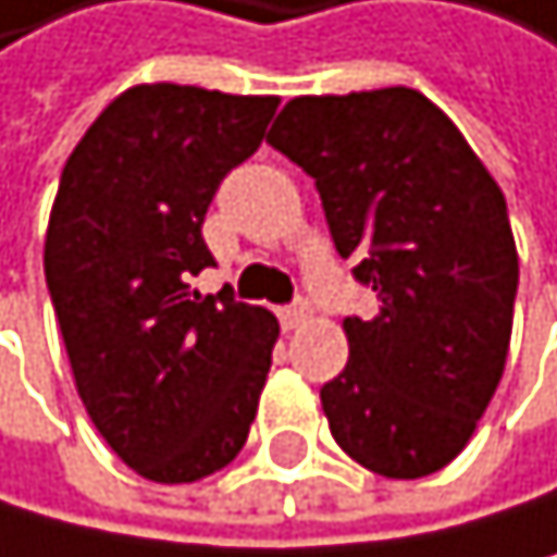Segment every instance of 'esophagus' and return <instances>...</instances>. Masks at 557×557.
<instances>
[{
    "label": "esophagus",
    "instance_id": "34e87169",
    "mask_svg": "<svg viewBox=\"0 0 557 557\" xmlns=\"http://www.w3.org/2000/svg\"><path fill=\"white\" fill-rule=\"evenodd\" d=\"M308 319H311V308H308L305 301L290 305V308H281V325L287 329V333H294V329H301Z\"/></svg>",
    "mask_w": 557,
    "mask_h": 557
}]
</instances>
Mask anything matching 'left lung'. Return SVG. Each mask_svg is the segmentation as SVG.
<instances>
[{"mask_svg":"<svg viewBox=\"0 0 557 557\" xmlns=\"http://www.w3.org/2000/svg\"><path fill=\"white\" fill-rule=\"evenodd\" d=\"M267 141L315 180L374 319L322 388L336 444L384 479L441 471L499 388L520 259L499 183L450 116L406 86L298 96Z\"/></svg>","mask_w":557,"mask_h":557,"instance_id":"left-lung-1","label":"left lung"}]
</instances>
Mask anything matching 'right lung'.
I'll return each mask as SVG.
<instances>
[{
    "label": "right lung",
    "mask_w": 557,
    "mask_h": 557,
    "mask_svg": "<svg viewBox=\"0 0 557 557\" xmlns=\"http://www.w3.org/2000/svg\"><path fill=\"white\" fill-rule=\"evenodd\" d=\"M276 96L141 83L103 107L61 169L44 276L92 426L148 482H200L249 436L281 325L200 298V224L246 162Z\"/></svg>",
    "instance_id": "1"
}]
</instances>
